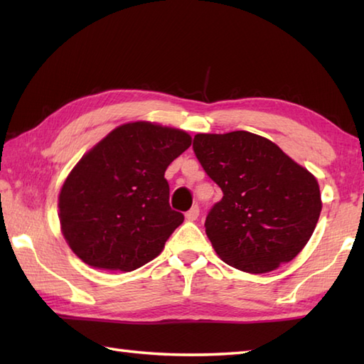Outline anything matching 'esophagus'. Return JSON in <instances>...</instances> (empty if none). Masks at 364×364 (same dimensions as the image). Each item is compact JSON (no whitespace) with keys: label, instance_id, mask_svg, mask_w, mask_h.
I'll return each mask as SVG.
<instances>
[{"label":"esophagus","instance_id":"esophagus-1","mask_svg":"<svg viewBox=\"0 0 364 364\" xmlns=\"http://www.w3.org/2000/svg\"><path fill=\"white\" fill-rule=\"evenodd\" d=\"M198 214H200V210H198V206H192L191 210L186 213V219L189 220V222H194V220H197V218H198Z\"/></svg>","mask_w":364,"mask_h":364}]
</instances>
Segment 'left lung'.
<instances>
[{
    "mask_svg": "<svg viewBox=\"0 0 364 364\" xmlns=\"http://www.w3.org/2000/svg\"><path fill=\"white\" fill-rule=\"evenodd\" d=\"M192 149L223 192L205 220L215 253L249 274H266L296 258L319 220L318 180L280 146L249 131L197 134Z\"/></svg>",
    "mask_w": 364,
    "mask_h": 364,
    "instance_id": "8db88e82",
    "label": "left lung"
}]
</instances>
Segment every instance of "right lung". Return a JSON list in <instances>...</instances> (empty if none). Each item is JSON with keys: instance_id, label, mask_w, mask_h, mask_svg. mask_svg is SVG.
<instances>
[{"instance_id": "add662e5", "label": "right lung", "mask_w": 364, "mask_h": 364, "mask_svg": "<svg viewBox=\"0 0 364 364\" xmlns=\"http://www.w3.org/2000/svg\"><path fill=\"white\" fill-rule=\"evenodd\" d=\"M191 141L181 129L134 122L84 154L59 194L60 228L76 257L109 272L158 257L184 220L168 205L164 173Z\"/></svg>"}]
</instances>
